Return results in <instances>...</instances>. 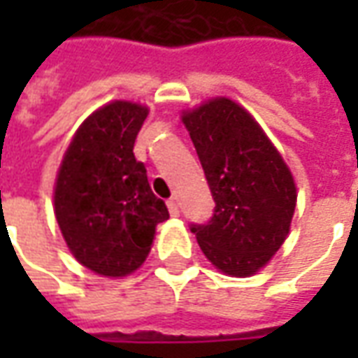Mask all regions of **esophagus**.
<instances>
[{"mask_svg": "<svg viewBox=\"0 0 358 358\" xmlns=\"http://www.w3.org/2000/svg\"><path fill=\"white\" fill-rule=\"evenodd\" d=\"M169 210H171L172 217H178V215H180V205H178V201H176V199H171V201H169Z\"/></svg>", "mask_w": 358, "mask_h": 358, "instance_id": "obj_1", "label": "esophagus"}]
</instances>
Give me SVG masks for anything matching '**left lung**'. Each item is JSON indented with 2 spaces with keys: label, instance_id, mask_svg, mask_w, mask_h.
I'll return each mask as SVG.
<instances>
[{
  "label": "left lung",
  "instance_id": "left-lung-1",
  "mask_svg": "<svg viewBox=\"0 0 358 358\" xmlns=\"http://www.w3.org/2000/svg\"><path fill=\"white\" fill-rule=\"evenodd\" d=\"M215 199L209 222L192 224L218 270L245 278L263 268L289 232L297 189L278 149L238 103L217 97L184 113Z\"/></svg>",
  "mask_w": 358,
  "mask_h": 358
}]
</instances>
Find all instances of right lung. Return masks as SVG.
<instances>
[{
  "mask_svg": "<svg viewBox=\"0 0 358 358\" xmlns=\"http://www.w3.org/2000/svg\"><path fill=\"white\" fill-rule=\"evenodd\" d=\"M148 107L113 101L92 113L66 149L55 182V217L71 253L101 276H126L149 255L169 209L136 161Z\"/></svg>",
  "mask_w": 358,
  "mask_h": 358,
  "instance_id": "1",
  "label": "right lung"
}]
</instances>
